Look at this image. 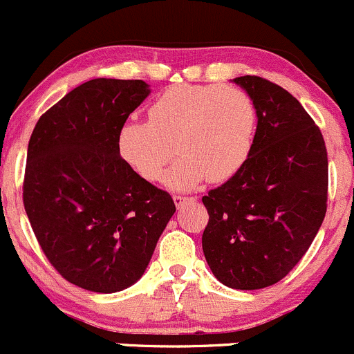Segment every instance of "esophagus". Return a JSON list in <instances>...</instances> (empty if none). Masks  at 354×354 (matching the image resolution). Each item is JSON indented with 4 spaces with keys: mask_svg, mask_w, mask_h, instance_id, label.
Returning a JSON list of instances; mask_svg holds the SVG:
<instances>
[{
    "mask_svg": "<svg viewBox=\"0 0 354 354\" xmlns=\"http://www.w3.org/2000/svg\"><path fill=\"white\" fill-rule=\"evenodd\" d=\"M187 201H189V198H185V196H178V194L174 196V203H176L177 207H182Z\"/></svg>",
    "mask_w": 354,
    "mask_h": 354,
    "instance_id": "esophagus-1",
    "label": "esophagus"
}]
</instances>
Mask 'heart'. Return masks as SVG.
<instances>
[{
	"label": "heart",
	"instance_id": "heart-1",
	"mask_svg": "<svg viewBox=\"0 0 354 354\" xmlns=\"http://www.w3.org/2000/svg\"><path fill=\"white\" fill-rule=\"evenodd\" d=\"M256 107L245 92L223 85H176L150 105L148 119L131 118L118 133L119 155L147 180L167 176L172 189H192L206 180L235 176L252 151Z\"/></svg>",
	"mask_w": 354,
	"mask_h": 354
}]
</instances>
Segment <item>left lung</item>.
Wrapping results in <instances>:
<instances>
[{"mask_svg": "<svg viewBox=\"0 0 354 354\" xmlns=\"http://www.w3.org/2000/svg\"><path fill=\"white\" fill-rule=\"evenodd\" d=\"M256 107L252 151L235 176L204 196L203 252L233 290L283 279L315 239L327 209V150L300 102L259 76H239Z\"/></svg>", "mask_w": 354, "mask_h": 354, "instance_id": "obj_1", "label": "left lung"}]
</instances>
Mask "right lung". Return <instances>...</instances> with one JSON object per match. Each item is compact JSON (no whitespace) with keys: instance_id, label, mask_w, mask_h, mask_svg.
I'll list each match as a JSON object with an SVG mask.
<instances>
[{"instance_id":"obj_1","label":"right lung","mask_w":354,"mask_h":354,"mask_svg":"<svg viewBox=\"0 0 354 354\" xmlns=\"http://www.w3.org/2000/svg\"><path fill=\"white\" fill-rule=\"evenodd\" d=\"M150 92L143 80H90L53 105L28 141L24 204L32 230L56 271L83 290L134 285L176 213L169 192L118 150L119 127Z\"/></svg>"}]
</instances>
